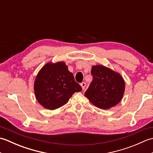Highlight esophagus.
<instances>
[{"label":"esophagus","mask_w":153,"mask_h":153,"mask_svg":"<svg viewBox=\"0 0 153 153\" xmlns=\"http://www.w3.org/2000/svg\"><path fill=\"white\" fill-rule=\"evenodd\" d=\"M81 86H82V89H85V86H86V83H85V82H82V83H81Z\"/></svg>","instance_id":"obj_1"}]
</instances>
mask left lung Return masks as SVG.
Here are the masks:
<instances>
[{
	"label": "left lung",
	"instance_id": "obj_1",
	"mask_svg": "<svg viewBox=\"0 0 153 153\" xmlns=\"http://www.w3.org/2000/svg\"><path fill=\"white\" fill-rule=\"evenodd\" d=\"M91 73L93 81L85 95L94 105L108 109L120 102L125 89L124 81L120 74L109 68L97 65Z\"/></svg>",
	"mask_w": 153,
	"mask_h": 153
}]
</instances>
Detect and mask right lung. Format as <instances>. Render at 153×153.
<instances>
[{"label": "right lung", "instance_id": "1", "mask_svg": "<svg viewBox=\"0 0 153 153\" xmlns=\"http://www.w3.org/2000/svg\"><path fill=\"white\" fill-rule=\"evenodd\" d=\"M34 89L37 101L45 108L55 110L64 106L82 87L62 62L48 63L37 74Z\"/></svg>", "mask_w": 153, "mask_h": 153}]
</instances>
